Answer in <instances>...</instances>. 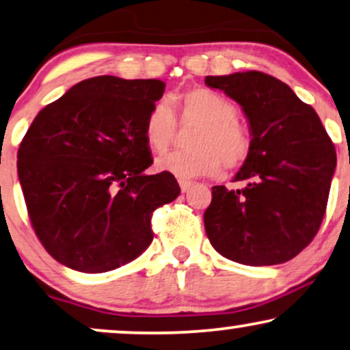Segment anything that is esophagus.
<instances>
[{"instance_id":"esophagus-1","label":"esophagus","mask_w":350,"mask_h":350,"mask_svg":"<svg viewBox=\"0 0 350 350\" xmlns=\"http://www.w3.org/2000/svg\"><path fill=\"white\" fill-rule=\"evenodd\" d=\"M178 183H180V188H181V191H183V193H188L189 188L193 186V181H189V180H180Z\"/></svg>"}]
</instances>
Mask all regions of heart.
Returning a JSON list of instances; mask_svg holds the SVG:
<instances>
[{
    "label": "heart",
    "instance_id": "b5f03b06",
    "mask_svg": "<svg viewBox=\"0 0 350 350\" xmlns=\"http://www.w3.org/2000/svg\"><path fill=\"white\" fill-rule=\"evenodd\" d=\"M180 124H198L191 136V151H175L157 161V170L180 180L215 176L224 170L238 169L252 149L249 126L236 117L234 104L224 94L207 88L189 90L176 99ZM176 120L172 107L159 101L144 120V142L152 152H165L174 142Z\"/></svg>",
    "mask_w": 350,
    "mask_h": 350
}]
</instances>
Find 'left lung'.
<instances>
[{
    "instance_id": "left-lung-1",
    "label": "left lung",
    "mask_w": 350,
    "mask_h": 350,
    "mask_svg": "<svg viewBox=\"0 0 350 350\" xmlns=\"http://www.w3.org/2000/svg\"><path fill=\"white\" fill-rule=\"evenodd\" d=\"M243 107L252 149L234 181L212 188L204 212L208 241L238 264L291 260L310 244L326 212L336 151L314 107L264 72L206 77Z\"/></svg>"
}]
</instances>
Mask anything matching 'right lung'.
Masks as SVG:
<instances>
[{
	"label": "right lung",
	"mask_w": 350,
	"mask_h": 350,
	"mask_svg": "<svg viewBox=\"0 0 350 350\" xmlns=\"http://www.w3.org/2000/svg\"><path fill=\"white\" fill-rule=\"evenodd\" d=\"M164 90L156 79L93 77L31 122L17 174L31 226L59 264L103 273L151 244L152 212L180 194L174 175L144 174V120Z\"/></svg>",
	"instance_id": "right-lung-1"
}]
</instances>
